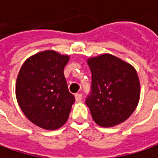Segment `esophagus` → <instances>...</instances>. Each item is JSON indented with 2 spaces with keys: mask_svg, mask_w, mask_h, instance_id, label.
<instances>
[{
  "mask_svg": "<svg viewBox=\"0 0 158 158\" xmlns=\"http://www.w3.org/2000/svg\"><path fill=\"white\" fill-rule=\"evenodd\" d=\"M75 98H76V101L77 102H80L82 99V94H75Z\"/></svg>",
  "mask_w": 158,
  "mask_h": 158,
  "instance_id": "1",
  "label": "esophagus"
}]
</instances>
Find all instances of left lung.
Here are the masks:
<instances>
[{
	"mask_svg": "<svg viewBox=\"0 0 158 158\" xmlns=\"http://www.w3.org/2000/svg\"><path fill=\"white\" fill-rule=\"evenodd\" d=\"M92 72V93L86 99L94 122L105 128L128 119L140 100L135 68L120 58L104 53L87 60Z\"/></svg>",
	"mask_w": 158,
	"mask_h": 158,
	"instance_id": "left-lung-1",
	"label": "left lung"
}]
</instances>
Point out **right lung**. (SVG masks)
<instances>
[{
  "mask_svg": "<svg viewBox=\"0 0 158 158\" xmlns=\"http://www.w3.org/2000/svg\"><path fill=\"white\" fill-rule=\"evenodd\" d=\"M68 61V55L47 50L27 58L19 70L17 103L27 119L40 128L56 130L68 118L75 102L64 76Z\"/></svg>",
  "mask_w": 158,
  "mask_h": 158,
  "instance_id": "1",
  "label": "right lung"
}]
</instances>
